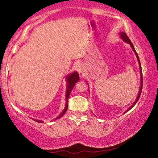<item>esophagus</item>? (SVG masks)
Wrapping results in <instances>:
<instances>
[{
    "label": "esophagus",
    "instance_id": "1",
    "mask_svg": "<svg viewBox=\"0 0 158 158\" xmlns=\"http://www.w3.org/2000/svg\"><path fill=\"white\" fill-rule=\"evenodd\" d=\"M77 72H78L79 74H81V75L84 74V72H85V70H84V68L82 66H79L78 68H77Z\"/></svg>",
    "mask_w": 158,
    "mask_h": 158
}]
</instances>
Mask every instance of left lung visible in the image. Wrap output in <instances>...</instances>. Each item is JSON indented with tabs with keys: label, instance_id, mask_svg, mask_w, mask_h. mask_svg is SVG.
<instances>
[{
	"label": "left lung",
	"instance_id": "8db88e82",
	"mask_svg": "<svg viewBox=\"0 0 158 158\" xmlns=\"http://www.w3.org/2000/svg\"><path fill=\"white\" fill-rule=\"evenodd\" d=\"M119 35H120V37H121V39H122V40L124 41V42H127V43H128V44H129V45H130L131 46V49H132V50L134 51V52H135V55H136V57H137V61H138V63H139V73H140V87H139V92H138V94H137V98H136V99H135V102H134L132 104H131V106L129 108V109H127V110H126V111L124 112V114L126 113V112H127L128 111H129V110H130L131 108H132L134 106H135L136 103H137V102L138 101V100H139V96H140V94H141V93H142V83H143V82H142V81H143V80H142V68H141V64H140V61H139V56H138V55H137V52H136V50H135V47H134V45H133V44H132V42H131V40H129V37L128 36H127V34L125 33V32H119Z\"/></svg>",
	"mask_w": 158,
	"mask_h": 158
}]
</instances>
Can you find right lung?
<instances>
[{"label": "right lung", "mask_w": 158, "mask_h": 158, "mask_svg": "<svg viewBox=\"0 0 158 158\" xmlns=\"http://www.w3.org/2000/svg\"><path fill=\"white\" fill-rule=\"evenodd\" d=\"M66 82H67V89H66V93H65V98H66V104H65V107L63 109V111L61 114H60L57 117L55 118V120H57L58 118H60V117H62V116L65 114V112L68 109V98L69 96H70V92L72 91L73 88H74V86L75 85V83H77V81H79V75L77 72H73L72 73H70V74L66 75ZM35 122H40V123H43V121L42 120H36V119H34Z\"/></svg>", "instance_id": "add662e5"}]
</instances>
